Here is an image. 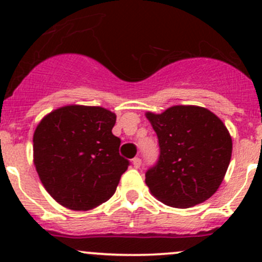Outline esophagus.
Segmentation results:
<instances>
[{"instance_id": "1", "label": "esophagus", "mask_w": 262, "mask_h": 262, "mask_svg": "<svg viewBox=\"0 0 262 262\" xmlns=\"http://www.w3.org/2000/svg\"><path fill=\"white\" fill-rule=\"evenodd\" d=\"M141 165H142V160L139 157H136V158H133V166L136 168H139L141 167Z\"/></svg>"}]
</instances>
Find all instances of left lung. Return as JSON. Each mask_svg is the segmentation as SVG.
<instances>
[{
	"instance_id": "1",
	"label": "left lung",
	"mask_w": 262,
	"mask_h": 262,
	"mask_svg": "<svg viewBox=\"0 0 262 262\" xmlns=\"http://www.w3.org/2000/svg\"><path fill=\"white\" fill-rule=\"evenodd\" d=\"M160 144L157 163L146 172L150 194L172 208H191L218 190L232 156V138L210 110L176 105L146 113Z\"/></svg>"
}]
</instances>
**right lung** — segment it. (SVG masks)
<instances>
[{
	"instance_id": "right-lung-1",
	"label": "right lung",
	"mask_w": 262,
	"mask_h": 262,
	"mask_svg": "<svg viewBox=\"0 0 262 262\" xmlns=\"http://www.w3.org/2000/svg\"><path fill=\"white\" fill-rule=\"evenodd\" d=\"M116 115L100 106L53 110L33 137L34 165L50 196L72 210H90L114 195L129 161L112 133Z\"/></svg>"
}]
</instances>
